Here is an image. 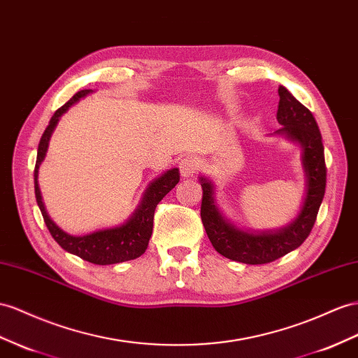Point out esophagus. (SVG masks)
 <instances>
[{"label":"esophagus","instance_id":"esophagus-1","mask_svg":"<svg viewBox=\"0 0 358 358\" xmlns=\"http://www.w3.org/2000/svg\"><path fill=\"white\" fill-rule=\"evenodd\" d=\"M198 166H199L198 159L192 157V155H187V157L181 159V162H180V172H181V177H182V178H190V177H194L195 173H196V171H198Z\"/></svg>","mask_w":358,"mask_h":358}]
</instances>
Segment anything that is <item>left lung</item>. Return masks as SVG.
I'll use <instances>...</instances> for the list:
<instances>
[{
    "instance_id": "1",
    "label": "left lung",
    "mask_w": 358,
    "mask_h": 358,
    "mask_svg": "<svg viewBox=\"0 0 358 358\" xmlns=\"http://www.w3.org/2000/svg\"><path fill=\"white\" fill-rule=\"evenodd\" d=\"M278 95L277 121L282 127L273 134H280L299 145L301 164L306 177V194L298 215L278 230H242L219 208L213 181L204 176L199 177L203 187L201 219L210 242L224 257L246 264L271 263L301 246L315 225L325 195L327 168L322 136L316 119L284 86L278 87Z\"/></svg>"
}]
</instances>
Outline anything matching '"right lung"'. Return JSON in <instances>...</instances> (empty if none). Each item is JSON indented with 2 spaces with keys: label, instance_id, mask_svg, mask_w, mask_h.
I'll list each match as a JSON object with an SVG mask.
<instances>
[{
  "label": "right lung",
  "instance_id": "1",
  "mask_svg": "<svg viewBox=\"0 0 358 358\" xmlns=\"http://www.w3.org/2000/svg\"><path fill=\"white\" fill-rule=\"evenodd\" d=\"M92 89L80 90L72 96L65 106H62L56 113L50 119L48 127L41 137V142L38 146V159H36V168H34V194L36 201L42 212L43 221L47 224L51 236L54 237L63 250L77 255V257L83 259L89 263L94 264H115L122 263L128 260H134L145 252L148 248V243L152 234V221H154V212L155 207L160 201L166 196L169 192L177 186L180 181V171L177 168H172L166 172H163L160 177L152 180L148 187H146L145 194L141 199L139 206L133 212V215L127 219L121 225H116L113 228H104V230H98L83 236H72L66 231H63L59 225L48 216L47 208L42 201V194L39 189V166L42 164L45 155L48 151V145L52 131L60 121L63 113L68 112L71 106H74L81 98L92 94Z\"/></svg>",
  "mask_w": 358,
  "mask_h": 358
}]
</instances>
